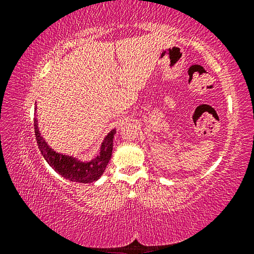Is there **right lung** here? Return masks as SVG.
I'll return each mask as SVG.
<instances>
[{
    "instance_id": "obj_1",
    "label": "right lung",
    "mask_w": 254,
    "mask_h": 254,
    "mask_svg": "<svg viewBox=\"0 0 254 254\" xmlns=\"http://www.w3.org/2000/svg\"><path fill=\"white\" fill-rule=\"evenodd\" d=\"M38 115L36 107V117H34V133L38 147L46 161L56 173H58L64 178L70 182L79 184H91L102 177L109 165L113 151V139L117 133V128H112L101 143L100 150L96 156L91 160H81L78 157L64 154L58 152L50 147L46 139L42 135L40 127H38Z\"/></svg>"
}]
</instances>
